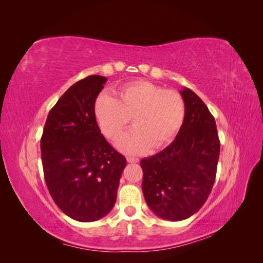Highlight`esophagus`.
Instances as JSON below:
<instances>
[{
  "label": "esophagus",
  "instance_id": "34e87169",
  "mask_svg": "<svg viewBox=\"0 0 263 263\" xmlns=\"http://www.w3.org/2000/svg\"><path fill=\"white\" fill-rule=\"evenodd\" d=\"M126 159H127V161L130 162V163H135V162H138L139 161V158H137V157H130V156H128V157H126Z\"/></svg>",
  "mask_w": 263,
  "mask_h": 263
}]
</instances>
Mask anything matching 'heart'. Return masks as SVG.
Instances as JSON below:
<instances>
[{
	"label": "heart",
	"mask_w": 263,
	"mask_h": 263,
	"mask_svg": "<svg viewBox=\"0 0 263 263\" xmlns=\"http://www.w3.org/2000/svg\"><path fill=\"white\" fill-rule=\"evenodd\" d=\"M94 113L102 133L113 139L130 122L134 128L116 139L127 153H141L150 146L161 148L177 136L185 116L181 94L148 81L122 86L114 98L102 94L95 101Z\"/></svg>",
	"instance_id": "1"
}]
</instances>
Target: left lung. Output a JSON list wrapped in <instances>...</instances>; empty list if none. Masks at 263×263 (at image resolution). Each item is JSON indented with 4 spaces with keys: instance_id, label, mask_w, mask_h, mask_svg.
Here are the masks:
<instances>
[{
    "instance_id": "obj_1",
    "label": "left lung",
    "mask_w": 263,
    "mask_h": 263,
    "mask_svg": "<svg viewBox=\"0 0 263 263\" xmlns=\"http://www.w3.org/2000/svg\"><path fill=\"white\" fill-rule=\"evenodd\" d=\"M185 116L171 144L141 159L142 193L157 216L178 221L200 210L213 189L220 142L216 123L205 103L184 87Z\"/></svg>"
}]
</instances>
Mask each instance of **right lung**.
Wrapping results in <instances>:
<instances>
[{"label":"right lung","instance_id":"right-lung-1","mask_svg":"<svg viewBox=\"0 0 263 263\" xmlns=\"http://www.w3.org/2000/svg\"><path fill=\"white\" fill-rule=\"evenodd\" d=\"M106 81L89 76L71 85L50 109L41 139L47 187L58 208L78 221L98 220L113 209L127 163L95 118V100Z\"/></svg>","mask_w":263,"mask_h":263}]
</instances>
